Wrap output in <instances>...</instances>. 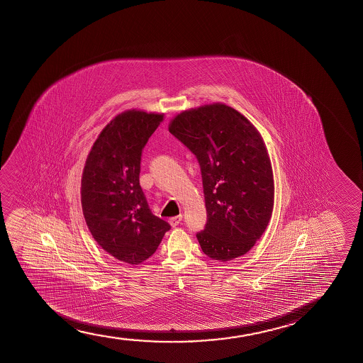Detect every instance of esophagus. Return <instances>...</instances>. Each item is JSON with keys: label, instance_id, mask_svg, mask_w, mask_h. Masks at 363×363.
<instances>
[{"label": "esophagus", "instance_id": "obj_1", "mask_svg": "<svg viewBox=\"0 0 363 363\" xmlns=\"http://www.w3.org/2000/svg\"><path fill=\"white\" fill-rule=\"evenodd\" d=\"M181 220H182V216L179 214V216H176V217H172V218L169 219V223L172 225V227H176V225H179L181 223Z\"/></svg>", "mask_w": 363, "mask_h": 363}]
</instances>
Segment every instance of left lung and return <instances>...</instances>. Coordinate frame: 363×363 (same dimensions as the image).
I'll use <instances>...</instances> for the list:
<instances>
[{"mask_svg":"<svg viewBox=\"0 0 363 363\" xmlns=\"http://www.w3.org/2000/svg\"><path fill=\"white\" fill-rule=\"evenodd\" d=\"M169 131L201 166L207 224L197 239L203 253L219 262L248 253L273 213V169L262 135L223 103L184 110Z\"/></svg>","mask_w":363,"mask_h":363,"instance_id":"obj_1","label":"left lung"}]
</instances>
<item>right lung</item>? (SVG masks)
<instances>
[{"mask_svg":"<svg viewBox=\"0 0 363 363\" xmlns=\"http://www.w3.org/2000/svg\"><path fill=\"white\" fill-rule=\"evenodd\" d=\"M164 114L125 110L101 130L82 174L80 199L95 242L120 262L138 265L171 227L151 213L140 186L141 152Z\"/></svg>","mask_w":363,"mask_h":363,"instance_id":"add662e5","label":"right lung"}]
</instances>
